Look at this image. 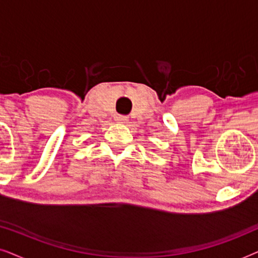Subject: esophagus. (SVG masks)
Listing matches in <instances>:
<instances>
[{"label": "esophagus", "instance_id": "esophagus-1", "mask_svg": "<svg viewBox=\"0 0 258 258\" xmlns=\"http://www.w3.org/2000/svg\"><path fill=\"white\" fill-rule=\"evenodd\" d=\"M115 121L118 123H126L128 122V117H126V116H117V117L115 118Z\"/></svg>", "mask_w": 258, "mask_h": 258}]
</instances>
